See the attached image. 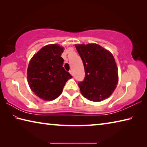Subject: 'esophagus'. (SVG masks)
<instances>
[{
	"label": "esophagus",
	"instance_id": "34e87169",
	"mask_svg": "<svg viewBox=\"0 0 147 147\" xmlns=\"http://www.w3.org/2000/svg\"><path fill=\"white\" fill-rule=\"evenodd\" d=\"M69 73H70V74H71L72 76H73V71H69Z\"/></svg>",
	"mask_w": 147,
	"mask_h": 147
}]
</instances>
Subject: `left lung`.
I'll list each match as a JSON object with an SVG mask.
<instances>
[{
    "instance_id": "left-lung-1",
    "label": "left lung",
    "mask_w": 147,
    "mask_h": 147,
    "mask_svg": "<svg viewBox=\"0 0 147 147\" xmlns=\"http://www.w3.org/2000/svg\"><path fill=\"white\" fill-rule=\"evenodd\" d=\"M75 47L82 59L86 77L79 82L84 97L100 102L113 93L118 84V68L110 52L96 43L76 44Z\"/></svg>"
}]
</instances>
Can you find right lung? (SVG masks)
Masks as SVG:
<instances>
[{"mask_svg":"<svg viewBox=\"0 0 147 147\" xmlns=\"http://www.w3.org/2000/svg\"><path fill=\"white\" fill-rule=\"evenodd\" d=\"M64 47L57 44L45 46L30 60L27 81L31 90L43 100H53L60 95L72 76L63 68Z\"/></svg>","mask_w":147,"mask_h":147,"instance_id":"right-lung-1","label":"right lung"}]
</instances>
